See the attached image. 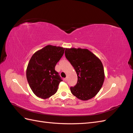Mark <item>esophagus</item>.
Segmentation results:
<instances>
[{
    "mask_svg": "<svg viewBox=\"0 0 133 133\" xmlns=\"http://www.w3.org/2000/svg\"><path fill=\"white\" fill-rule=\"evenodd\" d=\"M64 80H65V82H67V81H68V78H67V77H66L65 79H64Z\"/></svg>",
    "mask_w": 133,
    "mask_h": 133,
    "instance_id": "obj_1",
    "label": "esophagus"
}]
</instances>
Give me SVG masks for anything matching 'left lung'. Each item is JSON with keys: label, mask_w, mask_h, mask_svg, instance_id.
I'll return each mask as SVG.
<instances>
[{"label": "left lung", "mask_w": 133, "mask_h": 133, "mask_svg": "<svg viewBox=\"0 0 133 133\" xmlns=\"http://www.w3.org/2000/svg\"><path fill=\"white\" fill-rule=\"evenodd\" d=\"M65 55L78 76L77 83L70 87L71 93L82 100L94 97L102 87L105 78L102 62L87 49L66 48Z\"/></svg>", "instance_id": "left-lung-1"}]
</instances>
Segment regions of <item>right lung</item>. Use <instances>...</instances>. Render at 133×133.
Here are the masks:
<instances>
[{"mask_svg": "<svg viewBox=\"0 0 133 133\" xmlns=\"http://www.w3.org/2000/svg\"><path fill=\"white\" fill-rule=\"evenodd\" d=\"M65 48L48 45L33 55L26 69V79L34 94L46 99L55 94L62 81L55 70Z\"/></svg>", "mask_w": 133, "mask_h": 133, "instance_id": "add662e5", "label": "right lung"}]
</instances>
